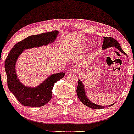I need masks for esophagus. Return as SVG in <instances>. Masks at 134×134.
Returning a JSON list of instances; mask_svg holds the SVG:
<instances>
[{
    "label": "esophagus",
    "mask_w": 134,
    "mask_h": 134,
    "mask_svg": "<svg viewBox=\"0 0 134 134\" xmlns=\"http://www.w3.org/2000/svg\"><path fill=\"white\" fill-rule=\"evenodd\" d=\"M79 71V69L77 67H72L69 69V73H75Z\"/></svg>",
    "instance_id": "34e87169"
}]
</instances>
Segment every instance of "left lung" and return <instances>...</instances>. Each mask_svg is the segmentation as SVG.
I'll use <instances>...</instances> for the list:
<instances>
[{
  "label": "left lung",
  "instance_id": "left-lung-1",
  "mask_svg": "<svg viewBox=\"0 0 134 134\" xmlns=\"http://www.w3.org/2000/svg\"><path fill=\"white\" fill-rule=\"evenodd\" d=\"M104 41H103V44H102V49H105L111 47H115L116 49H118L124 55H126V53L122 50L120 44L118 43V41L116 40H115L114 38L111 37H104ZM77 94L78 98L79 99L80 101L83 103L84 105H85L87 107H90L91 109H104V108H107L110 106L113 105L114 104H111V105H107L106 107L105 106H102L100 105H98L93 103V102L90 101V100H89V99L87 98V95L85 93V88H84V85L83 83H82L81 80L79 79L78 81V85L77 88Z\"/></svg>",
  "mask_w": 134,
  "mask_h": 134
}]
</instances>
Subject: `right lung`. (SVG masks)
Wrapping results in <instances>:
<instances>
[{"label": "right lung", "mask_w": 134, "mask_h": 134, "mask_svg": "<svg viewBox=\"0 0 134 134\" xmlns=\"http://www.w3.org/2000/svg\"><path fill=\"white\" fill-rule=\"evenodd\" d=\"M58 35V31L55 30L29 36L16 43L5 60V69L8 88L24 106L41 107L48 103L52 98L54 84L63 78L65 73L60 72L51 74L37 87H27L21 83L16 74V63L18 58L25 49L47 46L53 43Z\"/></svg>", "instance_id": "1"}]
</instances>
